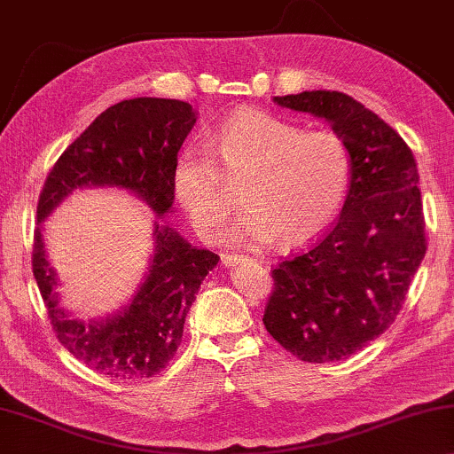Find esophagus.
<instances>
[{
  "instance_id": "34e87169",
  "label": "esophagus",
  "mask_w": 454,
  "mask_h": 454,
  "mask_svg": "<svg viewBox=\"0 0 454 454\" xmlns=\"http://www.w3.org/2000/svg\"><path fill=\"white\" fill-rule=\"evenodd\" d=\"M220 258H222V264H224V266H234V264H239V262H242V261H247L248 256L234 254V253H226V254H222Z\"/></svg>"
}]
</instances>
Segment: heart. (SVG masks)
<instances>
[{
    "instance_id": "heart-1",
    "label": "heart",
    "mask_w": 454,
    "mask_h": 454,
    "mask_svg": "<svg viewBox=\"0 0 454 454\" xmlns=\"http://www.w3.org/2000/svg\"><path fill=\"white\" fill-rule=\"evenodd\" d=\"M210 148L190 143L174 168L179 204L207 240L224 234L232 214V193L222 176L247 179V212L234 236L250 244L277 236L283 247H294L313 239L333 220L349 188L351 153L341 137L303 131L277 114L239 111L215 129Z\"/></svg>"
}]
</instances>
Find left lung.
<instances>
[{
  "mask_svg": "<svg viewBox=\"0 0 454 454\" xmlns=\"http://www.w3.org/2000/svg\"><path fill=\"white\" fill-rule=\"evenodd\" d=\"M329 121L351 153V185L333 228L272 269L262 323L303 362L354 356L392 325L427 254L419 169L406 141L337 90L275 97Z\"/></svg>",
  "mask_w": 454,
  "mask_h": 454,
  "instance_id": "8db88e82",
  "label": "left lung"
}]
</instances>
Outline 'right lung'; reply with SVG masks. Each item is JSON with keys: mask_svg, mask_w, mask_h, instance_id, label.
Segmentation results:
<instances>
[{"mask_svg": "<svg viewBox=\"0 0 454 454\" xmlns=\"http://www.w3.org/2000/svg\"><path fill=\"white\" fill-rule=\"evenodd\" d=\"M193 123L196 111L176 98L141 97L109 106L50 169L38 200V222L82 185H119L147 201L157 215L168 214L177 151ZM218 261V254L193 248L169 226L157 224L149 275L131 303L84 325L59 307L42 226L34 230L32 269L56 337L90 370L119 382H139L169 364L201 280Z\"/></svg>", "mask_w": 454, "mask_h": 454, "instance_id": "right-lung-1", "label": "right lung"}]
</instances>
